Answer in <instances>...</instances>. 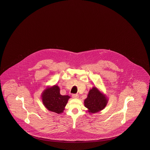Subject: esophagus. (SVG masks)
<instances>
[{"label": "esophagus", "mask_w": 150, "mask_h": 150, "mask_svg": "<svg viewBox=\"0 0 150 150\" xmlns=\"http://www.w3.org/2000/svg\"><path fill=\"white\" fill-rule=\"evenodd\" d=\"M72 97L74 98H79V96L77 94H72Z\"/></svg>", "instance_id": "obj_1"}]
</instances>
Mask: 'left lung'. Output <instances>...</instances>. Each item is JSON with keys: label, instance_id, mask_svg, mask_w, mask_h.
I'll return each instance as SVG.
<instances>
[{"label": "left lung", "instance_id": "8db88e82", "mask_svg": "<svg viewBox=\"0 0 150 150\" xmlns=\"http://www.w3.org/2000/svg\"><path fill=\"white\" fill-rule=\"evenodd\" d=\"M107 104V98L96 87L91 89L84 101V105L88 109V112L97 113L105 108Z\"/></svg>", "mask_w": 150, "mask_h": 150}]
</instances>
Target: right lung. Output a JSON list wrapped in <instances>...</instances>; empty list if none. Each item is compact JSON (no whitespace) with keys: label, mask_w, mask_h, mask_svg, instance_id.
<instances>
[{"label":"right lung","mask_w":150,"mask_h":150,"mask_svg":"<svg viewBox=\"0 0 150 150\" xmlns=\"http://www.w3.org/2000/svg\"><path fill=\"white\" fill-rule=\"evenodd\" d=\"M70 96L60 94L59 87L54 85L47 88L42 95V100L45 107L51 112L59 114L63 112Z\"/></svg>","instance_id":"add662e5"}]
</instances>
